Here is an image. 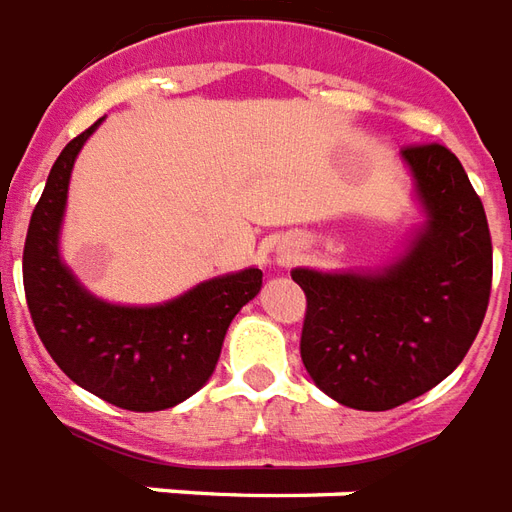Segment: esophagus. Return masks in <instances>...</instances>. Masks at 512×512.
Instances as JSON below:
<instances>
[{
	"instance_id": "34e87169",
	"label": "esophagus",
	"mask_w": 512,
	"mask_h": 512,
	"mask_svg": "<svg viewBox=\"0 0 512 512\" xmlns=\"http://www.w3.org/2000/svg\"><path fill=\"white\" fill-rule=\"evenodd\" d=\"M281 259L283 261H292L294 259V251H281Z\"/></svg>"
}]
</instances>
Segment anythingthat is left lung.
Here are the masks:
<instances>
[{"instance_id":"left-lung-1","label":"left lung","mask_w":512,"mask_h":512,"mask_svg":"<svg viewBox=\"0 0 512 512\" xmlns=\"http://www.w3.org/2000/svg\"><path fill=\"white\" fill-rule=\"evenodd\" d=\"M425 220L379 270H292L308 308L300 354L333 401L384 412L453 374L483 324L491 234L461 160L442 144L401 149Z\"/></svg>"}]
</instances>
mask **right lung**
<instances>
[{
	"label": "right lung",
	"mask_w": 512,
	"mask_h": 512,
	"mask_svg": "<svg viewBox=\"0 0 512 512\" xmlns=\"http://www.w3.org/2000/svg\"><path fill=\"white\" fill-rule=\"evenodd\" d=\"M100 122L59 152L32 212L26 305L48 354L78 387L119 409L160 412L210 382L231 319L259 294L261 270L226 272L160 305H117L87 292L62 261L59 231L73 163Z\"/></svg>",
	"instance_id": "add662e5"
}]
</instances>
